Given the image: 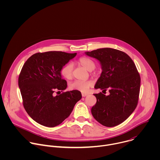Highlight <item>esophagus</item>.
<instances>
[{"mask_svg": "<svg viewBox=\"0 0 160 160\" xmlns=\"http://www.w3.org/2000/svg\"><path fill=\"white\" fill-rule=\"evenodd\" d=\"M88 94H86V93H82V97H85V96H87Z\"/></svg>", "mask_w": 160, "mask_h": 160, "instance_id": "34e87169", "label": "esophagus"}]
</instances>
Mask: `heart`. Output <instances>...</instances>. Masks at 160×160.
<instances>
[{
  "instance_id": "1",
  "label": "heart",
  "mask_w": 160,
  "mask_h": 160,
  "mask_svg": "<svg viewBox=\"0 0 160 160\" xmlns=\"http://www.w3.org/2000/svg\"><path fill=\"white\" fill-rule=\"evenodd\" d=\"M78 63L83 66L84 68L89 72L92 71L95 67L96 64L93 60L88 57H82L78 60ZM73 65L68 62L64 65L61 70V73L62 76L67 80H71L73 77ZM93 82L91 80H75L69 85V87L72 90H80L81 92H85L92 85Z\"/></svg>"
}]
</instances>
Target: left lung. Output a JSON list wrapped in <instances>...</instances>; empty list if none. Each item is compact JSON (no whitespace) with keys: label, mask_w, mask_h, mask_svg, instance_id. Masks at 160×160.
Wrapping results in <instances>:
<instances>
[{"label":"left lung","mask_w":160,"mask_h":160,"mask_svg":"<svg viewBox=\"0 0 160 160\" xmlns=\"http://www.w3.org/2000/svg\"><path fill=\"white\" fill-rule=\"evenodd\" d=\"M85 54L101 64L102 71L94 88L109 92L108 96L94 94L97 102L91 109L92 115L104 126L118 125L130 117L138 103L141 77L135 64L126 53L115 49H98Z\"/></svg>","instance_id":"8db88e82"}]
</instances>
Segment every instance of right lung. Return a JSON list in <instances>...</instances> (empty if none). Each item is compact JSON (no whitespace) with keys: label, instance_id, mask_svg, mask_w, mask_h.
<instances>
[{"label":"right lung","instance_id":"right-lung-1","mask_svg":"<svg viewBox=\"0 0 160 160\" xmlns=\"http://www.w3.org/2000/svg\"><path fill=\"white\" fill-rule=\"evenodd\" d=\"M77 53L61 51L38 52L24 64L18 78L23 106L28 115L38 123L48 127L61 124L70 116L82 94L74 90L62 92L67 82L61 78L62 67Z\"/></svg>","mask_w":160,"mask_h":160}]
</instances>
